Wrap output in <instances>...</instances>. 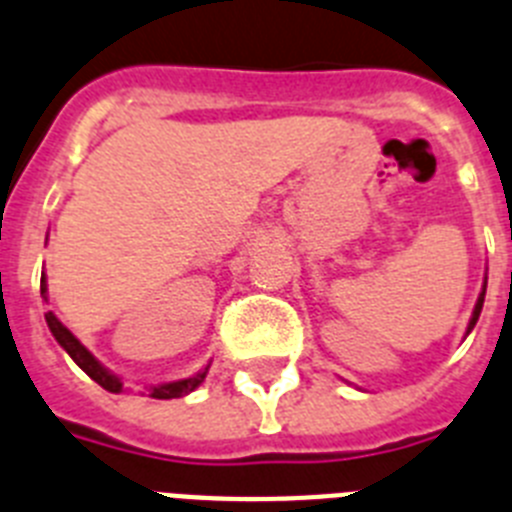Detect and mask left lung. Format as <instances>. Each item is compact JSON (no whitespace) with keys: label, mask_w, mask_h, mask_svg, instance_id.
Here are the masks:
<instances>
[{"label":"left lung","mask_w":512,"mask_h":512,"mask_svg":"<svg viewBox=\"0 0 512 512\" xmlns=\"http://www.w3.org/2000/svg\"><path fill=\"white\" fill-rule=\"evenodd\" d=\"M484 291H487V286H484V288H482V293H479V301H477V306H474V314H471L469 332L474 330V324H477V319H479V311H482V304H484Z\"/></svg>","instance_id":"1"}]
</instances>
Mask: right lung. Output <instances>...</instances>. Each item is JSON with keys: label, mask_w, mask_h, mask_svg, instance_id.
Segmentation results:
<instances>
[{"label": "right lung", "mask_w": 512, "mask_h": 512, "mask_svg": "<svg viewBox=\"0 0 512 512\" xmlns=\"http://www.w3.org/2000/svg\"><path fill=\"white\" fill-rule=\"evenodd\" d=\"M41 293L46 296V275L41 278ZM46 322H48V330L53 332V337H56V342H59L61 348L66 350V353L71 355V361L77 363L79 368H82L87 376H90L92 381H97V384L102 386V389L113 391V394H118V391H123V384L118 376H113V373L108 371V368H102L100 361H95V355L90 353V350L84 348L82 342L77 340V337L71 335L69 330H66L64 324L56 319V314L53 311H48L46 314ZM208 368H203L198 376H193V379H182V381H172V384H157V386H149V397L151 399H175V397H185V394H190L193 389H198L201 386V381L206 379Z\"/></svg>", "instance_id": "add662e5"}]
</instances>
